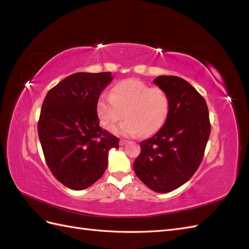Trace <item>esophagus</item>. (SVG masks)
<instances>
[{
    "mask_svg": "<svg viewBox=\"0 0 249 249\" xmlns=\"http://www.w3.org/2000/svg\"><path fill=\"white\" fill-rule=\"evenodd\" d=\"M126 142H127L126 140H124V139H122V140H120V141H119V144H120V145H124Z\"/></svg>",
    "mask_w": 249,
    "mask_h": 249,
    "instance_id": "esophagus-1",
    "label": "esophagus"
}]
</instances>
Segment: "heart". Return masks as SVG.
Segmentation results:
<instances>
[{
  "instance_id": "obj_1",
  "label": "heart",
  "mask_w": 249,
  "mask_h": 249,
  "mask_svg": "<svg viewBox=\"0 0 249 249\" xmlns=\"http://www.w3.org/2000/svg\"><path fill=\"white\" fill-rule=\"evenodd\" d=\"M169 110L170 97L165 90L137 79L116 83L111 95L102 94L96 104L97 116L106 129L114 126L124 115L126 117L114 132L127 137L155 134L166 122Z\"/></svg>"
}]
</instances>
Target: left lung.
<instances>
[{"label":"left lung","mask_w":249,"mask_h":249,"mask_svg":"<svg viewBox=\"0 0 249 249\" xmlns=\"http://www.w3.org/2000/svg\"><path fill=\"white\" fill-rule=\"evenodd\" d=\"M154 83L170 97L169 114L159 132L140 142L141 153L133 166L149 189L167 193L188 182L197 170L211 125L205 99L187 81L159 76Z\"/></svg>","instance_id":"8db88e82"}]
</instances>
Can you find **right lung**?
I'll list each match as a JSON object with an SVG mask.
<instances>
[{
    "label": "right lung",
    "instance_id": "obj_1",
    "mask_svg": "<svg viewBox=\"0 0 249 249\" xmlns=\"http://www.w3.org/2000/svg\"><path fill=\"white\" fill-rule=\"evenodd\" d=\"M111 72H77L53 87L42 103L38 136L54 177L72 190H83L104 175L111 148L119 139L100 126L96 104Z\"/></svg>",
    "mask_w": 249,
    "mask_h": 249
}]
</instances>
